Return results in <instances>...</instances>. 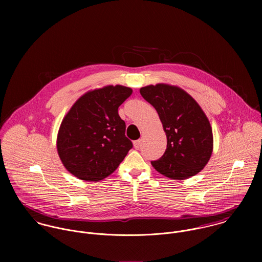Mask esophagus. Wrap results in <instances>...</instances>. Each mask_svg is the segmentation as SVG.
I'll return each instance as SVG.
<instances>
[{
  "label": "esophagus",
  "mask_w": 262,
  "mask_h": 262,
  "mask_svg": "<svg viewBox=\"0 0 262 262\" xmlns=\"http://www.w3.org/2000/svg\"><path fill=\"white\" fill-rule=\"evenodd\" d=\"M141 139H139V140H136V141H134V148L135 149H139L140 148V146H141Z\"/></svg>",
  "instance_id": "34e87169"
}]
</instances>
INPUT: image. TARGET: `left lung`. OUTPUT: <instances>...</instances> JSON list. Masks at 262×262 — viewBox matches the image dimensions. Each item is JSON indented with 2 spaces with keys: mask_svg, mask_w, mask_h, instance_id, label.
Returning <instances> with one entry per match:
<instances>
[{
  "mask_svg": "<svg viewBox=\"0 0 262 262\" xmlns=\"http://www.w3.org/2000/svg\"><path fill=\"white\" fill-rule=\"evenodd\" d=\"M140 94L157 111L167 139L164 154L151 161L153 167L172 180L195 176L213 152V131L206 114L176 85L150 84L141 88Z\"/></svg>",
  "mask_w": 262,
  "mask_h": 262,
  "instance_id": "1",
  "label": "left lung"
}]
</instances>
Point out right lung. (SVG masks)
<instances>
[{
    "label": "right lung",
    "instance_id": "right-lung-1",
    "mask_svg": "<svg viewBox=\"0 0 262 262\" xmlns=\"http://www.w3.org/2000/svg\"><path fill=\"white\" fill-rule=\"evenodd\" d=\"M132 94L124 85H107L82 95L64 116L56 147L64 167L79 180L99 182L113 173L132 142L118 108Z\"/></svg>",
    "mask_w": 262,
    "mask_h": 262
}]
</instances>
